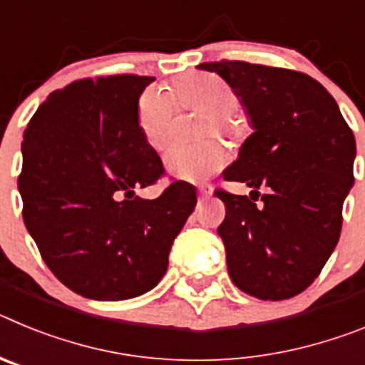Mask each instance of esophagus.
I'll use <instances>...</instances> for the list:
<instances>
[{"instance_id": "34e87169", "label": "esophagus", "mask_w": 365, "mask_h": 365, "mask_svg": "<svg viewBox=\"0 0 365 365\" xmlns=\"http://www.w3.org/2000/svg\"><path fill=\"white\" fill-rule=\"evenodd\" d=\"M212 195V188L208 185H202L199 186V197L201 199H206V197H210Z\"/></svg>"}]
</instances>
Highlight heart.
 <instances>
[{"label":"heart","instance_id":"b5f03b06","mask_svg":"<svg viewBox=\"0 0 365 365\" xmlns=\"http://www.w3.org/2000/svg\"><path fill=\"white\" fill-rule=\"evenodd\" d=\"M173 106L205 113L201 135L217 133L228 138L241 137V124L234 117L237 96L228 82L212 73L186 74L173 82L170 95L146 89L137 104V124L144 140L153 150H163L172 137ZM227 153L215 140L202 144H173L164 155L166 170L177 179L199 180L219 172Z\"/></svg>","mask_w":365,"mask_h":365}]
</instances>
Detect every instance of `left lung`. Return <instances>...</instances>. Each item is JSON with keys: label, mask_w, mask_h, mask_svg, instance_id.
Here are the masks:
<instances>
[{"label": "left lung", "mask_w": 365, "mask_h": 365, "mask_svg": "<svg viewBox=\"0 0 365 365\" xmlns=\"http://www.w3.org/2000/svg\"><path fill=\"white\" fill-rule=\"evenodd\" d=\"M199 69L228 82L254 128L222 172L225 180L252 188L250 197L214 192L227 206L217 234L228 274L254 298L289 299L318 278L338 243L341 206L354 182V135L333 96L309 74L240 60Z\"/></svg>", "instance_id": "1"}]
</instances>
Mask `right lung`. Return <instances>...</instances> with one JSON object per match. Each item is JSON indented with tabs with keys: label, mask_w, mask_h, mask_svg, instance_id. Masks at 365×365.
<instances>
[{
	"label": "right lung",
	"mask_w": 365,
	"mask_h": 365,
	"mask_svg": "<svg viewBox=\"0 0 365 365\" xmlns=\"http://www.w3.org/2000/svg\"><path fill=\"white\" fill-rule=\"evenodd\" d=\"M153 80L115 74L69 83L49 95L24 133L25 227L51 272L83 298L151 291L197 202L185 180L157 199L135 193L164 175L137 124L138 96Z\"/></svg>",
	"instance_id": "obj_1"
}]
</instances>
